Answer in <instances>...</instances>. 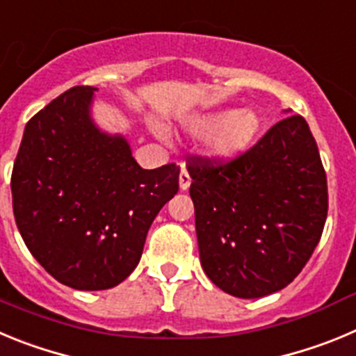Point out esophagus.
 <instances>
[{
    "label": "esophagus",
    "instance_id": "34e87169",
    "mask_svg": "<svg viewBox=\"0 0 356 356\" xmlns=\"http://www.w3.org/2000/svg\"><path fill=\"white\" fill-rule=\"evenodd\" d=\"M190 184H191L190 174H188V170H186L184 166H182L181 175H179V186H181L182 191H186V190H188V188H190Z\"/></svg>",
    "mask_w": 356,
    "mask_h": 356
}]
</instances>
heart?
<instances>
[{
  "mask_svg": "<svg viewBox=\"0 0 356 356\" xmlns=\"http://www.w3.org/2000/svg\"><path fill=\"white\" fill-rule=\"evenodd\" d=\"M259 127L261 120L252 110L206 115L191 124L195 133L211 134L207 140V149L218 159H230L243 152L254 142Z\"/></svg>",
  "mask_w": 356,
  "mask_h": 356,
  "instance_id": "1",
  "label": "heart"
}]
</instances>
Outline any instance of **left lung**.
I'll list each match as a JSON object with an SVG mask.
<instances>
[{
  "mask_svg": "<svg viewBox=\"0 0 356 356\" xmlns=\"http://www.w3.org/2000/svg\"><path fill=\"white\" fill-rule=\"evenodd\" d=\"M200 264L238 298L277 293L321 239L328 186L302 115H291L236 158H188Z\"/></svg>",
  "mask_w": 356,
  "mask_h": 356,
  "instance_id": "1",
  "label": "left lung"
}]
</instances>
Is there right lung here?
Here are the masks:
<instances>
[{
	"instance_id": "1",
	"label": "right lung",
	"mask_w": 356,
	"mask_h": 356,
	"mask_svg": "<svg viewBox=\"0 0 356 356\" xmlns=\"http://www.w3.org/2000/svg\"><path fill=\"white\" fill-rule=\"evenodd\" d=\"M94 86H72L30 118L12 170L17 229L38 264L79 291L118 286L179 190V166L143 170L124 136L92 122Z\"/></svg>"
}]
</instances>
